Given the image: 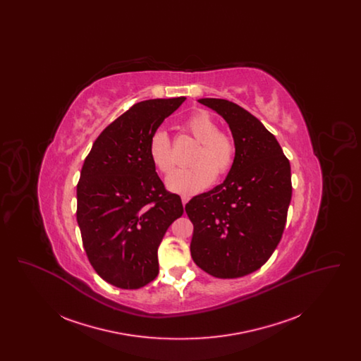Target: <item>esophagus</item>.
Wrapping results in <instances>:
<instances>
[{
    "label": "esophagus",
    "mask_w": 361,
    "mask_h": 361,
    "mask_svg": "<svg viewBox=\"0 0 361 361\" xmlns=\"http://www.w3.org/2000/svg\"><path fill=\"white\" fill-rule=\"evenodd\" d=\"M189 199H190V197H189L188 195H183V196H181V202H183V204H187Z\"/></svg>",
    "instance_id": "obj_1"
}]
</instances>
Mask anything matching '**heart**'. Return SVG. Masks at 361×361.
I'll use <instances>...</instances> for the list:
<instances>
[{
	"label": "heart",
	"mask_w": 361,
	"mask_h": 361,
	"mask_svg": "<svg viewBox=\"0 0 361 361\" xmlns=\"http://www.w3.org/2000/svg\"><path fill=\"white\" fill-rule=\"evenodd\" d=\"M184 126L200 146L192 157L193 165L171 174L166 185L173 192L192 195L211 185L216 174L224 176L231 171L235 162L237 145L234 137L219 130L218 121L203 109L190 114ZM149 155L157 172L169 174L174 169L176 159L165 130H157L150 137Z\"/></svg>",
	"instance_id": "1"
}]
</instances>
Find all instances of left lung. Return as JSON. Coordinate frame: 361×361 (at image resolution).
Here are the masks:
<instances>
[{
	"label": "left lung",
	"mask_w": 361,
	"mask_h": 361,
	"mask_svg": "<svg viewBox=\"0 0 361 361\" xmlns=\"http://www.w3.org/2000/svg\"><path fill=\"white\" fill-rule=\"evenodd\" d=\"M228 123L235 162L221 185L192 197L190 256L208 275L234 279L261 268L281 240L291 202V166L275 135L238 104L200 99Z\"/></svg>",
	"instance_id": "obj_1"
}]
</instances>
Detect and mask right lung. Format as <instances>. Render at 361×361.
Segmentation results:
<instances>
[{"label":"right lung","mask_w":361,"mask_h":361,"mask_svg":"<svg viewBox=\"0 0 361 361\" xmlns=\"http://www.w3.org/2000/svg\"><path fill=\"white\" fill-rule=\"evenodd\" d=\"M185 97L133 105L104 128L77 184V222L86 256L106 283L137 290L158 275L157 250L183 215L149 155L150 137Z\"/></svg>","instance_id":"1"}]
</instances>
